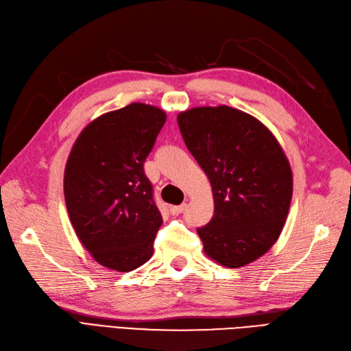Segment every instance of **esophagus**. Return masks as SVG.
<instances>
[{
	"mask_svg": "<svg viewBox=\"0 0 351 351\" xmlns=\"http://www.w3.org/2000/svg\"><path fill=\"white\" fill-rule=\"evenodd\" d=\"M186 208V204H180V206H173L171 207V213L173 214V216H179L180 213H184Z\"/></svg>",
	"mask_w": 351,
	"mask_h": 351,
	"instance_id": "1",
	"label": "esophagus"
}]
</instances>
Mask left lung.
<instances>
[{
    "label": "left lung",
    "mask_w": 351,
    "mask_h": 351,
    "mask_svg": "<svg viewBox=\"0 0 351 351\" xmlns=\"http://www.w3.org/2000/svg\"><path fill=\"white\" fill-rule=\"evenodd\" d=\"M178 125L213 189L214 214L197 229L204 252L229 268L255 261L276 243L289 213L285 152L261 122L230 106L189 109Z\"/></svg>",
    "instance_id": "obj_1"
}]
</instances>
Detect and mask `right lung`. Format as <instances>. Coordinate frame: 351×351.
<instances>
[{
    "label": "right lung",
    "instance_id": "right-lung-1",
    "mask_svg": "<svg viewBox=\"0 0 351 351\" xmlns=\"http://www.w3.org/2000/svg\"><path fill=\"white\" fill-rule=\"evenodd\" d=\"M165 122L159 108L131 104L90 122L70 153L66 210L78 239L106 268L125 273L153 255L163 219L144 162Z\"/></svg>",
    "mask_w": 351,
    "mask_h": 351
}]
</instances>
